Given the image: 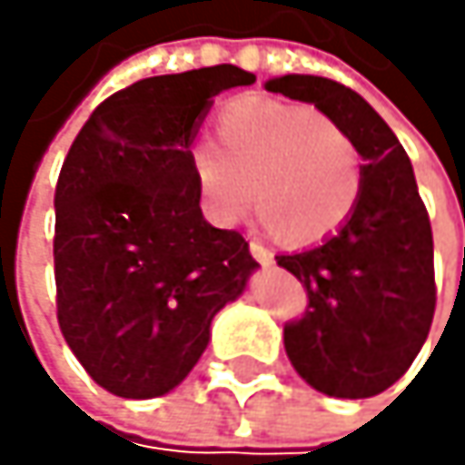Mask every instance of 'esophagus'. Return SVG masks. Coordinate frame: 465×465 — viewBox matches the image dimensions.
Instances as JSON below:
<instances>
[{"instance_id": "obj_1", "label": "esophagus", "mask_w": 465, "mask_h": 465, "mask_svg": "<svg viewBox=\"0 0 465 465\" xmlns=\"http://www.w3.org/2000/svg\"><path fill=\"white\" fill-rule=\"evenodd\" d=\"M251 256H253V259H256L259 264H273V253L267 251V248H264L262 242H256V240L251 242Z\"/></svg>"}]
</instances>
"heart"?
<instances>
[{
    "mask_svg": "<svg viewBox=\"0 0 465 465\" xmlns=\"http://www.w3.org/2000/svg\"><path fill=\"white\" fill-rule=\"evenodd\" d=\"M203 212L234 225L259 203V223L290 242H315L341 225L360 194V155L334 119L310 105L240 97L214 119V147L189 150Z\"/></svg>",
    "mask_w": 465,
    "mask_h": 465,
    "instance_id": "heart-1",
    "label": "heart"
}]
</instances>
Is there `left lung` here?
<instances>
[{
  "instance_id": "8db88e82",
  "label": "left lung",
  "mask_w": 465,
  "mask_h": 465,
  "mask_svg": "<svg viewBox=\"0 0 465 465\" xmlns=\"http://www.w3.org/2000/svg\"><path fill=\"white\" fill-rule=\"evenodd\" d=\"M264 88L312 103L362 158L343 225L315 248L276 256L310 295V312L284 326V351L298 377L326 396H377L413 365L435 315L432 228L413 164L351 88L315 74L273 77Z\"/></svg>"
}]
</instances>
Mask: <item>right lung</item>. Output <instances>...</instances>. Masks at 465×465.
Returning <instances> with one entry per match:
<instances>
[{
	"label": "right lung",
	"instance_id": "obj_1",
	"mask_svg": "<svg viewBox=\"0 0 465 465\" xmlns=\"http://www.w3.org/2000/svg\"><path fill=\"white\" fill-rule=\"evenodd\" d=\"M253 80L231 64L139 80L69 147L55 186L58 323L114 396L178 388L259 267L240 231L206 223L189 170L212 97Z\"/></svg>",
	"mask_w": 465,
	"mask_h": 465
}]
</instances>
